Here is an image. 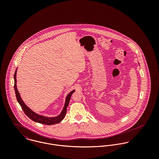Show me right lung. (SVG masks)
Masks as SVG:
<instances>
[{
  "label": "right lung",
  "instance_id": "obj_1",
  "mask_svg": "<svg viewBox=\"0 0 159 159\" xmlns=\"http://www.w3.org/2000/svg\"><path fill=\"white\" fill-rule=\"evenodd\" d=\"M16 71H17V70H16V71H15V75H14V79H15L14 88H15L17 100L19 102L20 105H21V108H22L23 111L24 112V113L25 114V115L27 116H28L33 121L36 122H39V123L42 124H45V125H53V124H57V123L60 122L61 121H62V120L65 117V116L66 114V111H67V108L68 104H69V102H70L71 95L75 92V90L71 91L67 95V97L66 98V103H65L64 109H63L62 113H61L59 116H58L57 117H44V116H40V115L37 114L35 113L34 112H33L23 102L20 95L17 89V88H16Z\"/></svg>",
  "mask_w": 159,
  "mask_h": 159
}]
</instances>
